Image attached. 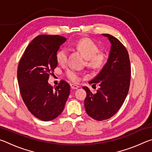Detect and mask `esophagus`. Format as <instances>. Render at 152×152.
Instances as JSON below:
<instances>
[{
	"label": "esophagus",
	"mask_w": 152,
	"mask_h": 152,
	"mask_svg": "<svg viewBox=\"0 0 152 152\" xmlns=\"http://www.w3.org/2000/svg\"><path fill=\"white\" fill-rule=\"evenodd\" d=\"M70 86L72 89H78L79 88V86L78 85H76V84H71Z\"/></svg>",
	"instance_id": "esophagus-1"
}]
</instances>
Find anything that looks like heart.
I'll return each mask as SVG.
<instances>
[{"mask_svg": "<svg viewBox=\"0 0 152 152\" xmlns=\"http://www.w3.org/2000/svg\"><path fill=\"white\" fill-rule=\"evenodd\" d=\"M74 47L80 52L86 59V65L92 69L102 68L107 60V54L104 51L99 50V46L94 41L89 38H84L74 43ZM68 53L66 48L61 49L56 53V60L61 66L66 65L68 61ZM66 76L70 80L78 82L80 79V74L74 69H68Z\"/></svg>", "mask_w": 152, "mask_h": 152, "instance_id": "heart-1", "label": "heart"}]
</instances>
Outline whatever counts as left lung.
Here are the masks:
<instances>
[{
    "label": "left lung",
    "mask_w": 152,
    "mask_h": 152,
    "mask_svg": "<svg viewBox=\"0 0 152 152\" xmlns=\"http://www.w3.org/2000/svg\"><path fill=\"white\" fill-rule=\"evenodd\" d=\"M111 43L107 63L100 72L89 82L100 86L95 93L86 86L84 100L86 112L96 121L110 119L116 114L124 102L129 89L131 64L127 49L116 37L102 34Z\"/></svg>",
    "instance_id": "8db88e82"
}]
</instances>
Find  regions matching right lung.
Segmentation results:
<instances>
[{
  "label": "right lung",
  "instance_id": "right-lung-1",
  "mask_svg": "<svg viewBox=\"0 0 152 152\" xmlns=\"http://www.w3.org/2000/svg\"><path fill=\"white\" fill-rule=\"evenodd\" d=\"M66 41V37L58 35L37 36L27 47L18 66L23 101L29 112L43 121L58 117L70 95V86L67 82L61 80L55 89L48 82L58 66L57 51Z\"/></svg>",
  "mask_w": 152,
  "mask_h": 152
}]
</instances>
